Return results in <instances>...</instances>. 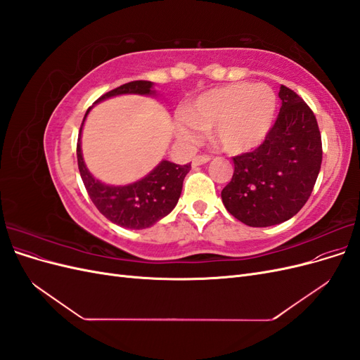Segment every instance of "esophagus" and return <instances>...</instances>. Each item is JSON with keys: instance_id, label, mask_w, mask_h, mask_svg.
<instances>
[{"instance_id": "34e87169", "label": "esophagus", "mask_w": 360, "mask_h": 360, "mask_svg": "<svg viewBox=\"0 0 360 360\" xmlns=\"http://www.w3.org/2000/svg\"><path fill=\"white\" fill-rule=\"evenodd\" d=\"M210 160V156H195L192 159V167H200V165H204V163H207Z\"/></svg>"}]
</instances>
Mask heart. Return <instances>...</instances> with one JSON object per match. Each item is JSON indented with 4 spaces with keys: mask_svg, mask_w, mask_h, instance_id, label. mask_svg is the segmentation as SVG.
<instances>
[{
    "mask_svg": "<svg viewBox=\"0 0 360 360\" xmlns=\"http://www.w3.org/2000/svg\"><path fill=\"white\" fill-rule=\"evenodd\" d=\"M276 94L267 85L230 84L200 94L188 105L177 134L193 144L200 132L213 130L216 146L230 155L258 147L274 126Z\"/></svg>",
    "mask_w": 360,
    "mask_h": 360,
    "instance_id": "obj_1",
    "label": "heart"
}]
</instances>
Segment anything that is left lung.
Wrapping results in <instances>:
<instances>
[{"instance_id":"obj_1","label":"left lung","mask_w":360,"mask_h":360,"mask_svg":"<svg viewBox=\"0 0 360 360\" xmlns=\"http://www.w3.org/2000/svg\"><path fill=\"white\" fill-rule=\"evenodd\" d=\"M282 106L264 143L233 158L234 174L222 202L249 226H271L299 213L321 168V135L311 108L281 85Z\"/></svg>"}]
</instances>
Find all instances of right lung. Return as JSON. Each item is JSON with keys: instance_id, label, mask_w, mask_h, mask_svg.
Listing matches in <instances>:
<instances>
[{"instance_id": "obj_1", "label": "right lung", "mask_w": 360, "mask_h": 360, "mask_svg": "<svg viewBox=\"0 0 360 360\" xmlns=\"http://www.w3.org/2000/svg\"><path fill=\"white\" fill-rule=\"evenodd\" d=\"M120 94L156 96V91L153 90V82L132 81L105 93L94 103H99ZM91 108H89L85 112L79 129L78 146H76L81 179L91 201L106 219L120 226L130 228V230H143V228L155 225L162 217L169 214L174 207L177 205L183 188V180L191 169V163H188V165H176L169 160H162L146 177L135 183L126 184V186H112V184H106L94 179L85 165L81 150L82 126Z\"/></svg>"}]
</instances>
